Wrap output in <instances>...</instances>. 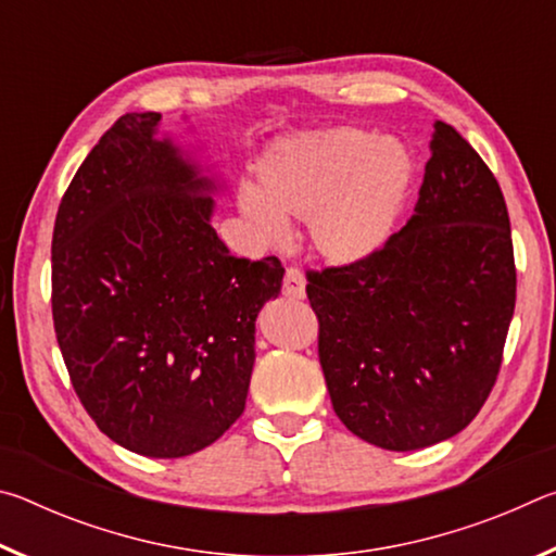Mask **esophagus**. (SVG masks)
Wrapping results in <instances>:
<instances>
[{"instance_id": "1", "label": "esophagus", "mask_w": 556, "mask_h": 556, "mask_svg": "<svg viewBox=\"0 0 556 556\" xmlns=\"http://www.w3.org/2000/svg\"><path fill=\"white\" fill-rule=\"evenodd\" d=\"M281 294L289 299H304L306 296V279L299 269H287L285 285H281Z\"/></svg>"}]
</instances>
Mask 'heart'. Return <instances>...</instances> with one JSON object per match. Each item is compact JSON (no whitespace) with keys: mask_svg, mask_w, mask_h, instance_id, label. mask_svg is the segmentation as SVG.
I'll list each match as a JSON object with an SVG mask.
<instances>
[{"mask_svg":"<svg viewBox=\"0 0 556 556\" xmlns=\"http://www.w3.org/2000/svg\"><path fill=\"white\" fill-rule=\"evenodd\" d=\"M417 176L400 139L361 127H333L281 139L257 166L260 188L242 184L238 208L265 242L306 220L308 244L336 267L370 260L388 244Z\"/></svg>","mask_w":556,"mask_h":556,"instance_id":"b5f03b06","label":"heart"}]
</instances>
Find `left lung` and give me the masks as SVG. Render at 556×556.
Wrapping results in <instances>:
<instances>
[{
    "instance_id": "obj_1",
    "label": "left lung",
    "mask_w": 556,
    "mask_h": 556,
    "mask_svg": "<svg viewBox=\"0 0 556 556\" xmlns=\"http://www.w3.org/2000/svg\"><path fill=\"white\" fill-rule=\"evenodd\" d=\"M429 149L414 215L378 255L306 275L338 419L388 451L434 446L473 421L515 312L501 186L446 122Z\"/></svg>"
}]
</instances>
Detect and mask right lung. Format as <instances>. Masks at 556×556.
I'll return each instance as SVG.
<instances>
[{
    "instance_id": "right-lung-1",
    "label": "right lung",
    "mask_w": 556,
    "mask_h": 556,
    "mask_svg": "<svg viewBox=\"0 0 556 556\" xmlns=\"http://www.w3.org/2000/svg\"><path fill=\"white\" fill-rule=\"evenodd\" d=\"M127 112L92 147L59 205L53 326L83 407L135 454L181 458L244 409L255 321L277 299V257H232L211 225L223 181Z\"/></svg>"
}]
</instances>
